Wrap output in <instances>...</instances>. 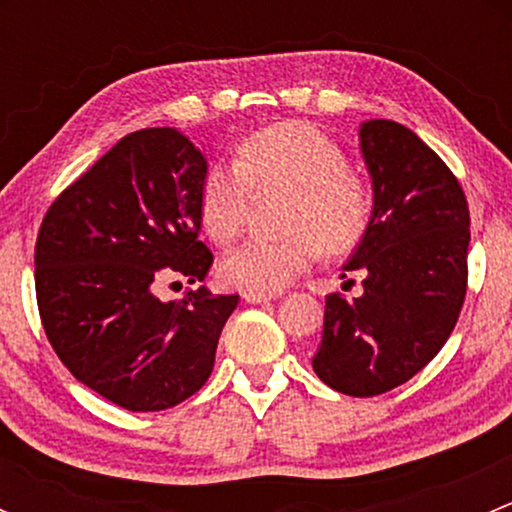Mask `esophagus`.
<instances>
[{
	"instance_id": "1",
	"label": "esophagus",
	"mask_w": 512,
	"mask_h": 512,
	"mask_svg": "<svg viewBox=\"0 0 512 512\" xmlns=\"http://www.w3.org/2000/svg\"><path fill=\"white\" fill-rule=\"evenodd\" d=\"M280 294L277 292H245L242 294V299H245L247 304H265V302H272V299H277Z\"/></svg>"
}]
</instances>
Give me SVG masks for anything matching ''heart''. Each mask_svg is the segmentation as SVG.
<instances>
[{
    "label": "heart",
    "mask_w": 512,
    "mask_h": 512,
    "mask_svg": "<svg viewBox=\"0 0 512 512\" xmlns=\"http://www.w3.org/2000/svg\"><path fill=\"white\" fill-rule=\"evenodd\" d=\"M342 148L319 128L287 121L252 133L235 163H213L200 180L198 213L218 245H230L245 227L252 193H285L280 242L250 240L227 252L220 277L247 292H280L312 267L317 245L327 255L352 250L369 225L371 200L349 173Z\"/></svg>",
    "instance_id": "1"
}]
</instances>
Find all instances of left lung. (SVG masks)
Returning a JSON list of instances; mask_svg holds the SVG:
<instances>
[{"mask_svg": "<svg viewBox=\"0 0 512 512\" xmlns=\"http://www.w3.org/2000/svg\"><path fill=\"white\" fill-rule=\"evenodd\" d=\"M371 218L347 272L364 275L352 302L329 294L312 366L347 396L396 389L433 359L461 314L471 215L456 175L414 131L374 118L359 128Z\"/></svg>", "mask_w": 512, "mask_h": 512, "instance_id": "left-lung-1", "label": "left lung"}]
</instances>
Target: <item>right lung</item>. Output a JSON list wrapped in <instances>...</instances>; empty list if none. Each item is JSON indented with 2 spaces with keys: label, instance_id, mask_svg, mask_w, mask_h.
I'll list each match as a JSON object with an SVG mask.
<instances>
[{
  "label": "right lung",
  "instance_id": "right-lung-1",
  "mask_svg": "<svg viewBox=\"0 0 512 512\" xmlns=\"http://www.w3.org/2000/svg\"><path fill=\"white\" fill-rule=\"evenodd\" d=\"M208 170L175 128L128 133L51 203L34 250L41 324L66 369L128 411H163L208 381L237 294L188 289L213 252L200 242L198 193Z\"/></svg>",
  "mask_w": 512,
  "mask_h": 512
}]
</instances>
